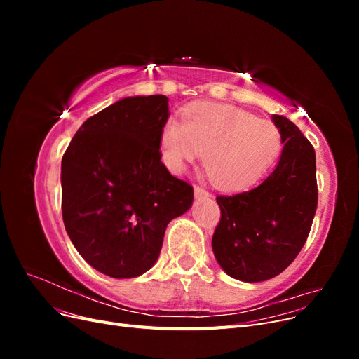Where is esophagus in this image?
Returning <instances> with one entry per match:
<instances>
[{
    "instance_id": "1",
    "label": "esophagus",
    "mask_w": 359,
    "mask_h": 359,
    "mask_svg": "<svg viewBox=\"0 0 359 359\" xmlns=\"http://www.w3.org/2000/svg\"><path fill=\"white\" fill-rule=\"evenodd\" d=\"M194 196H196V198H210V193L201 186H194Z\"/></svg>"
}]
</instances>
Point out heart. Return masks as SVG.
Returning <instances> with one entry per match:
<instances>
[{"label":"heart","mask_w":359,"mask_h":359,"mask_svg":"<svg viewBox=\"0 0 359 359\" xmlns=\"http://www.w3.org/2000/svg\"><path fill=\"white\" fill-rule=\"evenodd\" d=\"M181 119L170 118L160 130L163 165L180 175L203 154L212 182L222 190L253 186L274 165L283 147L274 123L231 104L193 103L182 111Z\"/></svg>","instance_id":"heart-1"}]
</instances>
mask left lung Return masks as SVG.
Returning <instances> with one entry per match:
<instances>
[{"label":"left lung","mask_w":359,"mask_h":359,"mask_svg":"<svg viewBox=\"0 0 359 359\" xmlns=\"http://www.w3.org/2000/svg\"><path fill=\"white\" fill-rule=\"evenodd\" d=\"M273 121L283 137L273 173L253 190L215 198L222 217L212 252L227 276L247 283L273 278L295 260L318 208L313 145L286 116Z\"/></svg>","instance_id":"obj_1"}]
</instances>
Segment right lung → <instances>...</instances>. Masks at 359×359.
Listing matches in <instances>:
<instances>
[{
	"mask_svg": "<svg viewBox=\"0 0 359 359\" xmlns=\"http://www.w3.org/2000/svg\"><path fill=\"white\" fill-rule=\"evenodd\" d=\"M166 95L126 97L81 126L61 161L62 220L93 268L132 278L156 264L169 222L186 212L193 187L160 160Z\"/></svg>",
	"mask_w": 359,
	"mask_h": 359,
	"instance_id": "obj_1",
	"label": "right lung"
}]
</instances>
